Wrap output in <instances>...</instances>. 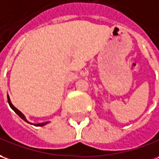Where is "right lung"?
Wrapping results in <instances>:
<instances>
[{"mask_svg":"<svg viewBox=\"0 0 159 159\" xmlns=\"http://www.w3.org/2000/svg\"><path fill=\"white\" fill-rule=\"evenodd\" d=\"M7 102H8V104H9V106L11 107V108H12V109H13V110H14V112H15V113H16V114H17L18 115L20 116V118L23 119V120H24L25 121H26V122H28V123H30V122L28 121V120H27L26 119H25V115H24V114H22V113H21V112H20V111L19 110V109H17V108H16V107H14V105H13V104L11 103V102H10V99H9V96H8V95H7ZM46 123H47V122H44V123H39V124H36L35 126H45V124H46ZM31 124H32V123H31Z\"/></svg>","mask_w":159,"mask_h":159,"instance_id":"obj_1","label":"right lung"}]
</instances>
